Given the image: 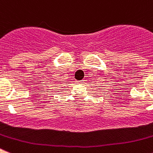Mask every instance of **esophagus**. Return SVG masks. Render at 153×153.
<instances>
[{"instance_id": "34e87169", "label": "esophagus", "mask_w": 153, "mask_h": 153, "mask_svg": "<svg viewBox=\"0 0 153 153\" xmlns=\"http://www.w3.org/2000/svg\"><path fill=\"white\" fill-rule=\"evenodd\" d=\"M75 82H76V83H83L84 80H76Z\"/></svg>"}]
</instances>
